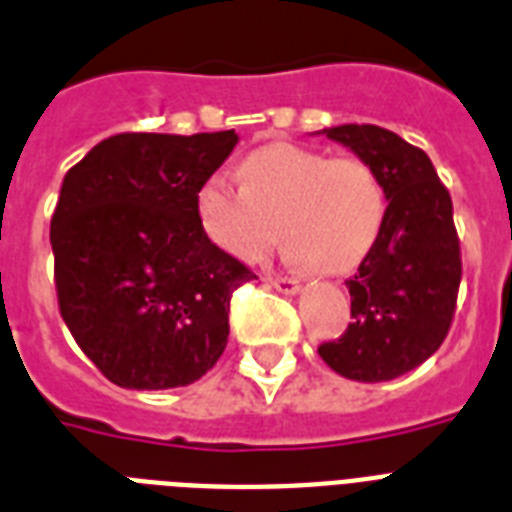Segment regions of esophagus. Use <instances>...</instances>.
Masks as SVG:
<instances>
[{
  "instance_id": "obj_1",
  "label": "esophagus",
  "mask_w": 512,
  "mask_h": 512,
  "mask_svg": "<svg viewBox=\"0 0 512 512\" xmlns=\"http://www.w3.org/2000/svg\"><path fill=\"white\" fill-rule=\"evenodd\" d=\"M268 284L273 286V289H278L281 294H289V297H292V294H299V289H302V286H299V281H294V278H286V276H268Z\"/></svg>"
}]
</instances>
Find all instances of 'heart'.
Listing matches in <instances>:
<instances>
[{"label":"heart","mask_w":512,"mask_h":512,"mask_svg":"<svg viewBox=\"0 0 512 512\" xmlns=\"http://www.w3.org/2000/svg\"><path fill=\"white\" fill-rule=\"evenodd\" d=\"M194 207L207 239L234 260L260 263L281 234L294 265L336 276L376 247L386 189L363 157L270 144L242 162V184L226 173L207 176Z\"/></svg>","instance_id":"1"}]
</instances>
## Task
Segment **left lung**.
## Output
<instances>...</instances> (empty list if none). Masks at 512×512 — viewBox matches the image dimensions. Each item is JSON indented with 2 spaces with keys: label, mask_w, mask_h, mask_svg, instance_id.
I'll return each mask as SVG.
<instances>
[{
  "label": "left lung",
  "mask_w": 512,
  "mask_h": 512,
  "mask_svg": "<svg viewBox=\"0 0 512 512\" xmlns=\"http://www.w3.org/2000/svg\"><path fill=\"white\" fill-rule=\"evenodd\" d=\"M321 134L371 162L389 205L376 247L347 281L350 328L318 355L352 381H392L442 347L455 315L460 242L450 191L429 155L394 131L344 123Z\"/></svg>",
  "instance_id": "8db88e82"
}]
</instances>
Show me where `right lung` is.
<instances>
[{
	"mask_svg": "<svg viewBox=\"0 0 512 512\" xmlns=\"http://www.w3.org/2000/svg\"><path fill=\"white\" fill-rule=\"evenodd\" d=\"M239 136L118 134L62 178L49 242L65 326L123 389H176L228 342L231 294L255 273L199 226V184Z\"/></svg>",
	"mask_w": 512,
	"mask_h": 512,
	"instance_id": "add662e5",
	"label": "right lung"
}]
</instances>
